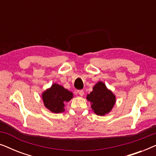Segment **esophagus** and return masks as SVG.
Listing matches in <instances>:
<instances>
[{
	"instance_id": "esophagus-1",
	"label": "esophagus",
	"mask_w": 156,
	"mask_h": 156,
	"mask_svg": "<svg viewBox=\"0 0 156 156\" xmlns=\"http://www.w3.org/2000/svg\"><path fill=\"white\" fill-rule=\"evenodd\" d=\"M77 92H78V94H79V95H80L81 97H82V96L84 95V91H83V90H78Z\"/></svg>"
}]
</instances>
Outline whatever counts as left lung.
<instances>
[{
	"instance_id": "obj_1",
	"label": "left lung",
	"mask_w": 156,
	"mask_h": 156,
	"mask_svg": "<svg viewBox=\"0 0 156 156\" xmlns=\"http://www.w3.org/2000/svg\"><path fill=\"white\" fill-rule=\"evenodd\" d=\"M87 99L91 103V107L94 112L99 116L109 113L116 102L115 95L102 82H97L94 86L93 91L87 94Z\"/></svg>"
}]
</instances>
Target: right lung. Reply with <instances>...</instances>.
I'll return each instance as SVG.
<instances>
[{
  "instance_id": "add662e5",
  "label": "right lung",
  "mask_w": 156,
  "mask_h": 156,
  "mask_svg": "<svg viewBox=\"0 0 156 156\" xmlns=\"http://www.w3.org/2000/svg\"><path fill=\"white\" fill-rule=\"evenodd\" d=\"M42 97L44 106L52 113L58 114L65 111V104L73 98V94L62 86L53 84L42 93Z\"/></svg>"
}]
</instances>
